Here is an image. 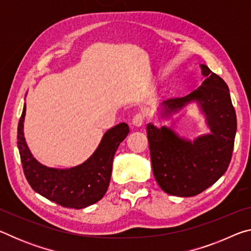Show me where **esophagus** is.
Segmentation results:
<instances>
[{"mask_svg":"<svg viewBox=\"0 0 251 251\" xmlns=\"http://www.w3.org/2000/svg\"><path fill=\"white\" fill-rule=\"evenodd\" d=\"M144 121L145 118L142 115V114H136V115L133 117V121H131V124L135 127H141L144 124Z\"/></svg>","mask_w":251,"mask_h":251,"instance_id":"obj_1","label":"esophagus"}]
</instances>
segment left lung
<instances>
[{
	"instance_id": "left-lung-1",
	"label": "left lung",
	"mask_w": 251,
	"mask_h": 251,
	"mask_svg": "<svg viewBox=\"0 0 251 251\" xmlns=\"http://www.w3.org/2000/svg\"><path fill=\"white\" fill-rule=\"evenodd\" d=\"M206 76L198 90L163 101V116H171L190 101L206 114L210 134L188 142L167 127H146L155 179L165 193L193 197L214 185L230 164L237 130L236 112L225 80L201 65Z\"/></svg>"
}]
</instances>
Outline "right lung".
<instances>
[{
  "label": "right lung",
  "mask_w": 251,
  "mask_h": 251,
  "mask_svg": "<svg viewBox=\"0 0 251 251\" xmlns=\"http://www.w3.org/2000/svg\"><path fill=\"white\" fill-rule=\"evenodd\" d=\"M25 109L26 105L18 126V147L29 186L49 201L66 208L82 209L100 201L109 186L114 155L129 133L128 125L121 123L106 131L99 148L82 165L55 169L43 166L29 151L23 133Z\"/></svg>",
  "instance_id": "add662e5"
}]
</instances>
